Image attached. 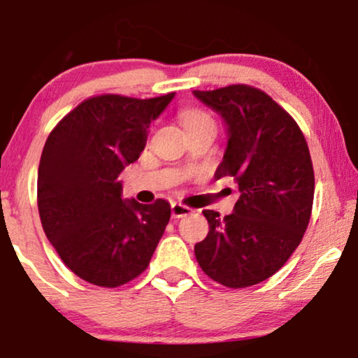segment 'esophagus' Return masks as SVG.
<instances>
[{"instance_id": "obj_1", "label": "esophagus", "mask_w": 358, "mask_h": 358, "mask_svg": "<svg viewBox=\"0 0 358 358\" xmlns=\"http://www.w3.org/2000/svg\"><path fill=\"white\" fill-rule=\"evenodd\" d=\"M189 213H192V208L180 205V203H171V216L173 218H185Z\"/></svg>"}]
</instances>
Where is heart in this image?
<instances>
[{"mask_svg":"<svg viewBox=\"0 0 358 358\" xmlns=\"http://www.w3.org/2000/svg\"><path fill=\"white\" fill-rule=\"evenodd\" d=\"M183 124L187 129H189V127L213 124V120L210 115L205 114V112L198 110V108H188V110L183 112Z\"/></svg>","mask_w":358,"mask_h":358,"instance_id":"heart-1","label":"heart"}]
</instances>
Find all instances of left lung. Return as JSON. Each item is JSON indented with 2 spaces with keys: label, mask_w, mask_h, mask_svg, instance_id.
<instances>
[{
  "label": "left lung",
  "mask_w": 358,
  "mask_h": 358,
  "mask_svg": "<svg viewBox=\"0 0 358 358\" xmlns=\"http://www.w3.org/2000/svg\"><path fill=\"white\" fill-rule=\"evenodd\" d=\"M226 125L215 178L233 176L231 215L205 210L208 236L194 244L198 264L226 287L259 284L282 268L304 236L314 201V169L299 125L268 94L250 85L193 90Z\"/></svg>",
  "instance_id": "obj_1"
}]
</instances>
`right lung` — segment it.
Instances as JSON below:
<instances>
[{
  "label": "right lung",
  "mask_w": 358,
  "mask_h": 358,
  "mask_svg": "<svg viewBox=\"0 0 358 358\" xmlns=\"http://www.w3.org/2000/svg\"><path fill=\"white\" fill-rule=\"evenodd\" d=\"M175 92L84 101L49 134L38 170L44 233L80 279L117 287L147 269L170 221V203L122 198L119 175L143 152L150 124Z\"/></svg>",
  "instance_id": "right-lung-1"
}]
</instances>
